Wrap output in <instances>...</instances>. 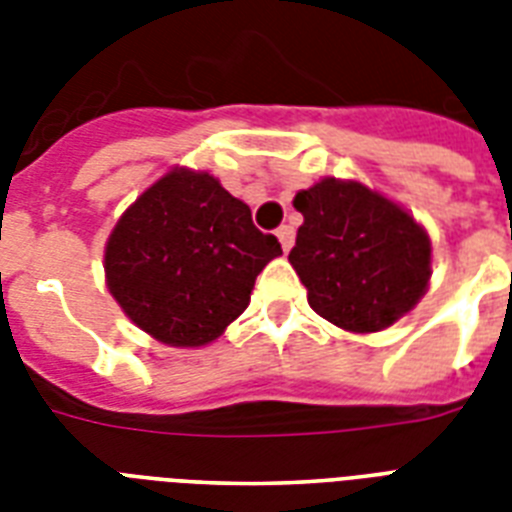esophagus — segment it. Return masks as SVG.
<instances>
[{"label":"esophagus","mask_w":512,"mask_h":512,"mask_svg":"<svg viewBox=\"0 0 512 512\" xmlns=\"http://www.w3.org/2000/svg\"><path fill=\"white\" fill-rule=\"evenodd\" d=\"M276 236H279V241H281V249H284V252H289V249H292V244H295V228H292V225H281L279 231H276Z\"/></svg>","instance_id":"34e87169"}]
</instances>
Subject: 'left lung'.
Instances as JSON below:
<instances>
[{
    "mask_svg": "<svg viewBox=\"0 0 512 512\" xmlns=\"http://www.w3.org/2000/svg\"><path fill=\"white\" fill-rule=\"evenodd\" d=\"M305 223L289 263L319 316L348 332H380L422 297L430 239L412 215L361 183L321 180L295 196Z\"/></svg>",
    "mask_w": 512,
    "mask_h": 512,
    "instance_id": "left-lung-1",
    "label": "left lung"
}]
</instances>
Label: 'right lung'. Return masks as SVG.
Returning a JSON list of instances; mask_svg holds the SVG:
<instances>
[{
    "label": "right lung",
    "mask_w": 512,
    "mask_h": 512,
    "mask_svg": "<svg viewBox=\"0 0 512 512\" xmlns=\"http://www.w3.org/2000/svg\"><path fill=\"white\" fill-rule=\"evenodd\" d=\"M281 255L244 201L207 172L175 170L116 223L106 279L122 311L156 340L196 348L249 305L257 273Z\"/></svg>",
    "instance_id": "1"
}]
</instances>
